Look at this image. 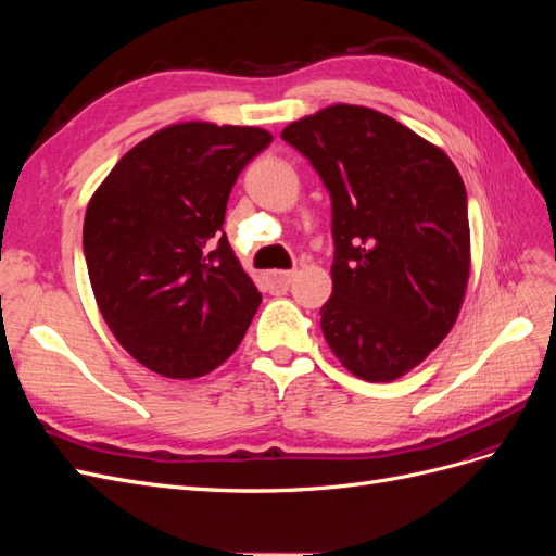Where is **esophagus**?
<instances>
[{
	"label": "esophagus",
	"instance_id": "34e87169",
	"mask_svg": "<svg viewBox=\"0 0 556 556\" xmlns=\"http://www.w3.org/2000/svg\"><path fill=\"white\" fill-rule=\"evenodd\" d=\"M294 278V271H271L266 274V282L271 290H288Z\"/></svg>",
	"mask_w": 556,
	"mask_h": 556
}]
</instances>
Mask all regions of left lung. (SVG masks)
<instances>
[{
	"label": "left lung",
	"instance_id": "8db88e82",
	"mask_svg": "<svg viewBox=\"0 0 556 556\" xmlns=\"http://www.w3.org/2000/svg\"><path fill=\"white\" fill-rule=\"evenodd\" d=\"M280 137L331 197L333 292L319 308L329 348L362 380L406 376L450 333L466 292L470 231L457 166L366 106H327Z\"/></svg>",
	"mask_w": 556,
	"mask_h": 556
}]
</instances>
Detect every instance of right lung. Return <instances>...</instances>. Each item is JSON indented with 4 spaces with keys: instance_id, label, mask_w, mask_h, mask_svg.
Returning a JSON list of instances; mask_svg holds the SVG:
<instances>
[{
    "instance_id": "right-lung-1",
    "label": "right lung",
    "mask_w": 556,
    "mask_h": 556,
    "mask_svg": "<svg viewBox=\"0 0 556 556\" xmlns=\"http://www.w3.org/2000/svg\"><path fill=\"white\" fill-rule=\"evenodd\" d=\"M274 141L260 127L180 123L117 162L83 223L109 329L150 371L190 380L239 348L262 294L223 231L229 192Z\"/></svg>"
}]
</instances>
